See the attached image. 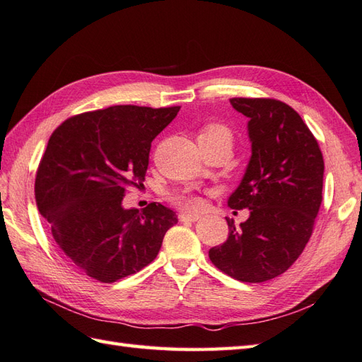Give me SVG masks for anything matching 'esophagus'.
<instances>
[{
    "label": "esophagus",
    "mask_w": 362,
    "mask_h": 362,
    "mask_svg": "<svg viewBox=\"0 0 362 362\" xmlns=\"http://www.w3.org/2000/svg\"><path fill=\"white\" fill-rule=\"evenodd\" d=\"M180 220L181 221H197V220H199V215L182 212V214H180Z\"/></svg>",
    "instance_id": "esophagus-1"
}]
</instances>
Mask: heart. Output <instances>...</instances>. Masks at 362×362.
<instances>
[{"label": "heart", "mask_w": 362, "mask_h": 362, "mask_svg": "<svg viewBox=\"0 0 362 362\" xmlns=\"http://www.w3.org/2000/svg\"><path fill=\"white\" fill-rule=\"evenodd\" d=\"M218 134H223V136H228V138H230V134L228 132V128H224L223 125H216V124H212V125H207L203 128V132L199 136H218ZM173 202L178 204L180 207L186 209V211H199L203 206V199L197 197V195H192V194H178L173 197Z\"/></svg>", "instance_id": "b5f03b06"}]
</instances>
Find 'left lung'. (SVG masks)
<instances>
[{
    "instance_id": "1",
    "label": "left lung",
    "mask_w": 362,
    "mask_h": 362,
    "mask_svg": "<svg viewBox=\"0 0 362 362\" xmlns=\"http://www.w3.org/2000/svg\"><path fill=\"white\" fill-rule=\"evenodd\" d=\"M247 120L251 159L229 207L249 209V218L209 259L240 282L274 279L299 259L322 203L324 158L302 117L276 99H230Z\"/></svg>"
}]
</instances>
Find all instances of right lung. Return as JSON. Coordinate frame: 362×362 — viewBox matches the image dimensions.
I'll use <instances>...</instances> for the list:
<instances>
[{"instance_id":"add662e5","label":"right lung","mask_w":362,"mask_h":362,"mask_svg":"<svg viewBox=\"0 0 362 362\" xmlns=\"http://www.w3.org/2000/svg\"><path fill=\"white\" fill-rule=\"evenodd\" d=\"M178 111L116 105L72 116L51 134L37 170V206L55 243L86 276L113 284L136 274L178 223L159 203L122 206L128 189L144 187L151 141Z\"/></svg>"}]
</instances>
